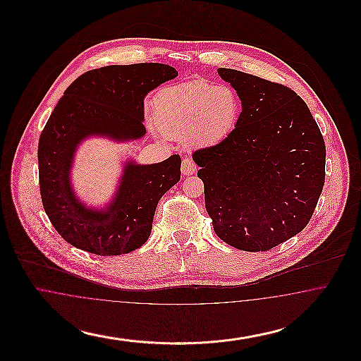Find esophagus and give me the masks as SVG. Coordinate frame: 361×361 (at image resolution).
<instances>
[{
	"mask_svg": "<svg viewBox=\"0 0 361 361\" xmlns=\"http://www.w3.org/2000/svg\"><path fill=\"white\" fill-rule=\"evenodd\" d=\"M196 171H197V166H196V164L190 158H184L183 159V164H181V172H183V174L189 176V174H193Z\"/></svg>",
	"mask_w": 361,
	"mask_h": 361,
	"instance_id": "esophagus-1",
	"label": "esophagus"
}]
</instances>
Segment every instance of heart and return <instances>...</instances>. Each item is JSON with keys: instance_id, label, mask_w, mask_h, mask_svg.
Wrapping results in <instances>:
<instances>
[{"instance_id": "obj_1", "label": "heart", "mask_w": 361, "mask_h": 361, "mask_svg": "<svg viewBox=\"0 0 361 361\" xmlns=\"http://www.w3.org/2000/svg\"><path fill=\"white\" fill-rule=\"evenodd\" d=\"M240 112V97L233 87L203 80L165 87L154 99L158 128L197 147L218 145L228 137Z\"/></svg>"}]
</instances>
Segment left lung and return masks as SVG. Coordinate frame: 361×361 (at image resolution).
I'll return each mask as SVG.
<instances>
[{
	"instance_id": "left-lung-1",
	"label": "left lung",
	"mask_w": 361,
	"mask_h": 361,
	"mask_svg": "<svg viewBox=\"0 0 361 361\" xmlns=\"http://www.w3.org/2000/svg\"><path fill=\"white\" fill-rule=\"evenodd\" d=\"M242 103L235 128L193 159L216 235L245 252H265L300 233L325 184L319 127L292 89L218 69Z\"/></svg>"
}]
</instances>
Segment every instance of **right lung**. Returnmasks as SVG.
<instances>
[{"instance_id": "add662e5", "label": "right lung", "mask_w": 361, "mask_h": 361, "mask_svg": "<svg viewBox=\"0 0 361 361\" xmlns=\"http://www.w3.org/2000/svg\"><path fill=\"white\" fill-rule=\"evenodd\" d=\"M177 75L162 63L89 70L55 105L39 137V185L50 222L70 245L97 256H119L149 240L159 199L180 181V155L153 165L127 162L116 196L104 209L87 208L77 199L70 169L86 137L121 142L143 137L146 94Z\"/></svg>"}]
</instances>
